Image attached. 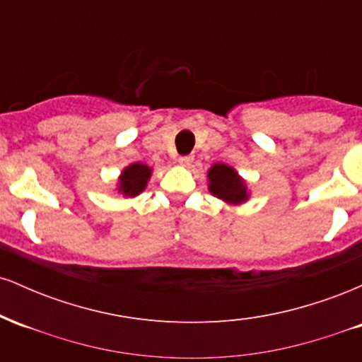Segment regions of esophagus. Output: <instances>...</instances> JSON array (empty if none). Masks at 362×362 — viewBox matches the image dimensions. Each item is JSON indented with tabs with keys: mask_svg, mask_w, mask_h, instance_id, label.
I'll return each mask as SVG.
<instances>
[{
	"mask_svg": "<svg viewBox=\"0 0 362 362\" xmlns=\"http://www.w3.org/2000/svg\"><path fill=\"white\" fill-rule=\"evenodd\" d=\"M192 161H194V156H180V158H178V165H180V167H190V165H192Z\"/></svg>",
	"mask_w": 362,
	"mask_h": 362,
	"instance_id": "esophagus-1",
	"label": "esophagus"
}]
</instances>
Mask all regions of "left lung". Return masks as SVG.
Listing matches in <instances>:
<instances>
[{
	"instance_id": "1",
	"label": "left lung",
	"mask_w": 362,
	"mask_h": 362,
	"mask_svg": "<svg viewBox=\"0 0 362 362\" xmlns=\"http://www.w3.org/2000/svg\"><path fill=\"white\" fill-rule=\"evenodd\" d=\"M207 189L214 197L230 206L245 204L252 194L247 180L226 163H214L207 170Z\"/></svg>"
}]
</instances>
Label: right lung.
Wrapping results in <instances>:
<instances>
[{
	"instance_id": "1",
	"label": "right lung",
	"mask_w": 362,
	"mask_h": 362,
	"mask_svg": "<svg viewBox=\"0 0 362 362\" xmlns=\"http://www.w3.org/2000/svg\"><path fill=\"white\" fill-rule=\"evenodd\" d=\"M153 175V167L141 161L127 165L122 168L115 184V192L122 195L124 199H134L146 190L149 178Z\"/></svg>"
}]
</instances>
